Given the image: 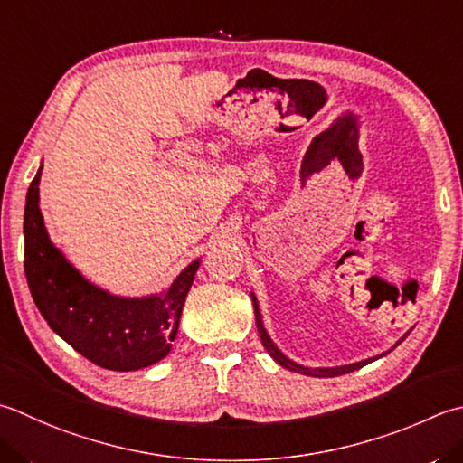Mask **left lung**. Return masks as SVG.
Instances as JSON below:
<instances>
[{
	"mask_svg": "<svg viewBox=\"0 0 463 463\" xmlns=\"http://www.w3.org/2000/svg\"><path fill=\"white\" fill-rule=\"evenodd\" d=\"M252 305H255V319H257V329H259V335H260V341L262 345H265V349L269 351V355L273 357L279 365H283L287 369L291 371H297V373H303V375H313V377H337V375H345V373H351V371L355 369H361L364 365L371 364L373 359H365V361H359V364H353V365H343V367H327V369H309V367H303V365H297L293 364L291 359H287L283 353H280L275 343L270 341V337L267 335L265 327H262V321H260V313H259V305H257V298L252 297Z\"/></svg>",
	"mask_w": 463,
	"mask_h": 463,
	"instance_id": "1",
	"label": "left lung"
}]
</instances>
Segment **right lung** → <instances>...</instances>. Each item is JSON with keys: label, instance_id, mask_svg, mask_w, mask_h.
<instances>
[{"label": "right lung", "instance_id": "obj_1", "mask_svg": "<svg viewBox=\"0 0 463 463\" xmlns=\"http://www.w3.org/2000/svg\"><path fill=\"white\" fill-rule=\"evenodd\" d=\"M40 176L42 168L25 198L24 269L43 319L98 367L134 371L165 359L201 262H190L165 295L144 298L108 295L88 283L50 242L38 206Z\"/></svg>", "mask_w": 463, "mask_h": 463}]
</instances>
